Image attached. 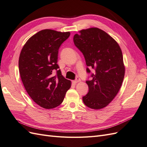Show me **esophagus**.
<instances>
[{"mask_svg":"<svg viewBox=\"0 0 147 147\" xmlns=\"http://www.w3.org/2000/svg\"><path fill=\"white\" fill-rule=\"evenodd\" d=\"M81 81V80L80 79V78H78V77H77L76 79L75 80H74V81H72V82L74 83H75V84H76V83H78V82H80Z\"/></svg>","mask_w":147,"mask_h":147,"instance_id":"esophagus-1","label":"esophagus"}]
</instances>
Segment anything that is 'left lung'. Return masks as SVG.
Wrapping results in <instances>:
<instances>
[{
	"instance_id": "1",
	"label": "left lung",
	"mask_w": 147,
	"mask_h": 147,
	"mask_svg": "<svg viewBox=\"0 0 147 147\" xmlns=\"http://www.w3.org/2000/svg\"><path fill=\"white\" fill-rule=\"evenodd\" d=\"M74 42L83 53L89 67L95 69L83 101L89 108L99 110L107 106L117 96L123 81L125 67L121 48L105 31L91 28L79 31ZM87 72L90 70L86 69Z\"/></svg>"
}]
</instances>
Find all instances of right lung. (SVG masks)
<instances>
[{"instance_id": "1", "label": "right lung", "mask_w": 147, "mask_h": 147, "mask_svg": "<svg viewBox=\"0 0 147 147\" xmlns=\"http://www.w3.org/2000/svg\"><path fill=\"white\" fill-rule=\"evenodd\" d=\"M70 34L42 30L29 38L21 50L19 71L22 82L31 99L44 109L59 106L71 86L57 64L59 48Z\"/></svg>"}]
</instances>
